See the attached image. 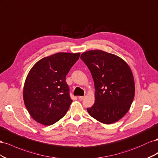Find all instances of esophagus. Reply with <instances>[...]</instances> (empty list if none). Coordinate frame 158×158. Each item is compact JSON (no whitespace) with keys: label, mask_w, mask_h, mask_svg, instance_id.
<instances>
[{"label":"esophagus","mask_w":158,"mask_h":158,"mask_svg":"<svg viewBox=\"0 0 158 158\" xmlns=\"http://www.w3.org/2000/svg\"><path fill=\"white\" fill-rule=\"evenodd\" d=\"M85 98V97L84 96H79V97H78V98L79 99L80 101H82V100H83V98Z\"/></svg>","instance_id":"obj_1"}]
</instances>
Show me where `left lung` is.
I'll list each match as a JSON object with an SVG mask.
<instances>
[{"label": "left lung", "mask_w": 158, "mask_h": 158, "mask_svg": "<svg viewBox=\"0 0 158 158\" xmlns=\"http://www.w3.org/2000/svg\"><path fill=\"white\" fill-rule=\"evenodd\" d=\"M91 71L95 89V102L87 110L93 118L110 124L127 113L135 93L132 71L123 59L102 50H90L81 56Z\"/></svg>", "instance_id": "left-lung-1"}]
</instances>
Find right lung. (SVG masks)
Wrapping results in <instances>:
<instances>
[{
	"label": "right lung",
	"instance_id": "1",
	"mask_svg": "<svg viewBox=\"0 0 158 158\" xmlns=\"http://www.w3.org/2000/svg\"><path fill=\"white\" fill-rule=\"evenodd\" d=\"M80 53H57L42 58L26 79L23 98L29 114L38 123L49 126L69 110L72 100L65 77Z\"/></svg>",
	"mask_w": 158,
	"mask_h": 158
}]
</instances>
